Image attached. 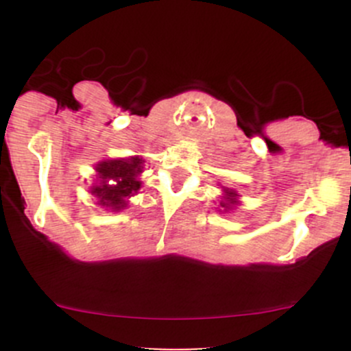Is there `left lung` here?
Segmentation results:
<instances>
[{
    "instance_id": "obj_1",
    "label": "left lung",
    "mask_w": 351,
    "mask_h": 351,
    "mask_svg": "<svg viewBox=\"0 0 351 351\" xmlns=\"http://www.w3.org/2000/svg\"><path fill=\"white\" fill-rule=\"evenodd\" d=\"M228 193H229V197H234L236 195L234 192H228ZM229 204H234V200H232V198H231V202H226V204H222V207H226V205H229Z\"/></svg>"
}]
</instances>
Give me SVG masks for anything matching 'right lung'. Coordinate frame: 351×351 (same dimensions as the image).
<instances>
[{"label":"right lung","instance_id":"obj_1","mask_svg":"<svg viewBox=\"0 0 351 351\" xmlns=\"http://www.w3.org/2000/svg\"><path fill=\"white\" fill-rule=\"evenodd\" d=\"M97 171L100 175V185L93 186L91 193L98 197L100 205L110 208L125 207V198L137 193L141 189V182L137 175L143 173V159L130 158V159H110L97 166ZM115 181V184L109 185V180Z\"/></svg>","mask_w":351,"mask_h":351}]
</instances>
